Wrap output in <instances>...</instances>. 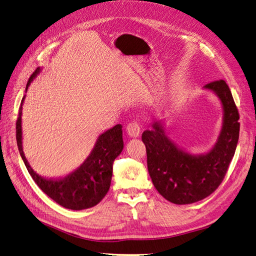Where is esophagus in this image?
Returning a JSON list of instances; mask_svg holds the SVG:
<instances>
[{
  "label": "esophagus",
  "mask_w": 256,
  "mask_h": 256,
  "mask_svg": "<svg viewBox=\"0 0 256 256\" xmlns=\"http://www.w3.org/2000/svg\"><path fill=\"white\" fill-rule=\"evenodd\" d=\"M126 131H127V134L130 138H138V136H140L141 128H140V125H138V122H130L129 125L127 126Z\"/></svg>",
  "instance_id": "34e87169"
}]
</instances>
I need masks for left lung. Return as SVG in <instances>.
<instances>
[{"mask_svg":"<svg viewBox=\"0 0 256 256\" xmlns=\"http://www.w3.org/2000/svg\"><path fill=\"white\" fill-rule=\"evenodd\" d=\"M203 90L219 98L222 127L214 146L204 154H191L166 134L164 120L154 122L142 134L147 168L154 188L168 202L184 205L198 202L219 187L237 147L239 114L226 81L206 84Z\"/></svg>","mask_w":256,"mask_h":256,"instance_id":"1","label":"left lung"}]
</instances>
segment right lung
Returning a JSON list of instances; mask_svg holds the SVG:
<instances>
[{
    "instance_id": "add662e5",
    "label": "right lung",
    "mask_w": 256,
    "mask_h": 256,
    "mask_svg": "<svg viewBox=\"0 0 256 256\" xmlns=\"http://www.w3.org/2000/svg\"><path fill=\"white\" fill-rule=\"evenodd\" d=\"M40 72L42 68L38 67L30 76L26 84V92L30 84ZM24 99L26 96L22 98L19 109L16 132L19 152L30 175L32 176L38 187L60 206L72 210H82V209L94 207L106 196L110 189L113 162L116 157L120 156L124 148L122 126L116 125L100 134L88 157L74 172L60 180H51V178L48 180L38 175L30 168L23 152L21 116Z\"/></svg>"
}]
</instances>
